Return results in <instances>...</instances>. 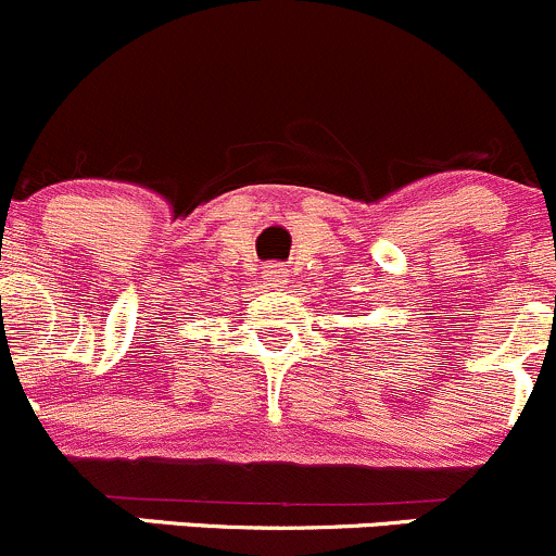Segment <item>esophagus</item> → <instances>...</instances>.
Here are the masks:
<instances>
[{
	"mask_svg": "<svg viewBox=\"0 0 556 556\" xmlns=\"http://www.w3.org/2000/svg\"><path fill=\"white\" fill-rule=\"evenodd\" d=\"M265 280H267V286H270V289H278V286H283L286 280H289V270H286L283 265H267Z\"/></svg>",
	"mask_w": 556,
	"mask_h": 556,
	"instance_id": "34e87169",
	"label": "esophagus"
}]
</instances>
